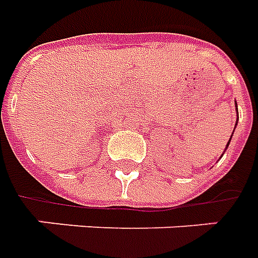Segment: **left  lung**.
Wrapping results in <instances>:
<instances>
[{
    "instance_id": "1",
    "label": "left lung",
    "mask_w": 258,
    "mask_h": 258,
    "mask_svg": "<svg viewBox=\"0 0 258 258\" xmlns=\"http://www.w3.org/2000/svg\"><path fill=\"white\" fill-rule=\"evenodd\" d=\"M229 142H231V140H229ZM229 142H228V144H229ZM228 144H226V146H228Z\"/></svg>"
}]
</instances>
